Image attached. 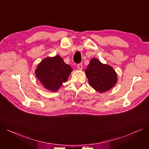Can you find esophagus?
<instances>
[{"mask_svg": "<svg viewBox=\"0 0 149 149\" xmlns=\"http://www.w3.org/2000/svg\"><path fill=\"white\" fill-rule=\"evenodd\" d=\"M77 68H78V69H80V70H81L82 68H83V65H82V64H81V63L78 64V65H77Z\"/></svg>", "mask_w": 149, "mask_h": 149, "instance_id": "34e87169", "label": "esophagus"}]
</instances>
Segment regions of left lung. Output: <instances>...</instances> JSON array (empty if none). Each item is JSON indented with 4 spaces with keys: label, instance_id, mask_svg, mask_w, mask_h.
Returning a JSON list of instances; mask_svg holds the SVG:
<instances>
[{
    "label": "left lung",
    "instance_id": "1",
    "mask_svg": "<svg viewBox=\"0 0 149 149\" xmlns=\"http://www.w3.org/2000/svg\"><path fill=\"white\" fill-rule=\"evenodd\" d=\"M84 72L89 85L101 93L110 91L117 82V75L113 68L96 58L91 59Z\"/></svg>",
    "mask_w": 149,
    "mask_h": 149
}]
</instances>
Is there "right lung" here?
<instances>
[{"mask_svg":"<svg viewBox=\"0 0 149 149\" xmlns=\"http://www.w3.org/2000/svg\"><path fill=\"white\" fill-rule=\"evenodd\" d=\"M72 71V68L65 63L62 57L56 55L44 58L38 65L35 74L44 87L54 92L67 81Z\"/></svg>","mask_w":149,"mask_h":149,"instance_id":"add662e5","label":"right lung"}]
</instances>
